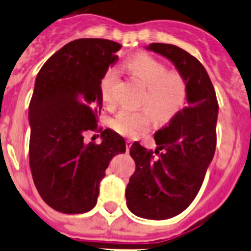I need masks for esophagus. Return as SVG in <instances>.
I'll return each instance as SVG.
<instances>
[{
    "instance_id": "obj_1",
    "label": "esophagus",
    "mask_w": 251,
    "mask_h": 251,
    "mask_svg": "<svg viewBox=\"0 0 251 251\" xmlns=\"http://www.w3.org/2000/svg\"><path fill=\"white\" fill-rule=\"evenodd\" d=\"M132 144H133V140L132 139H127V140H126V147H127V150L130 149Z\"/></svg>"
}]
</instances>
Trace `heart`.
<instances>
[{
    "mask_svg": "<svg viewBox=\"0 0 251 251\" xmlns=\"http://www.w3.org/2000/svg\"><path fill=\"white\" fill-rule=\"evenodd\" d=\"M123 68L143 86L138 104L145 109H121L109 123L114 132L126 137H137L150 126L149 113L155 121L163 122L173 118L185 106L188 85L185 76L178 71H168L165 64L147 54H138L128 59ZM117 82V71L108 69L100 83L102 100L107 107L114 106Z\"/></svg>",
    "mask_w": 251,
    "mask_h": 251,
    "instance_id": "obj_1",
    "label": "heart"
}]
</instances>
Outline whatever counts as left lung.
Masks as SVG:
<instances>
[{"instance_id": "8db88e82", "label": "left lung", "mask_w": 251, "mask_h": 251, "mask_svg": "<svg viewBox=\"0 0 251 251\" xmlns=\"http://www.w3.org/2000/svg\"><path fill=\"white\" fill-rule=\"evenodd\" d=\"M148 50L173 61L188 85L187 106L154 135V155L138 142L130 147L135 171L126 190L127 206L147 219L173 218L199 193L217 144L218 102L204 66L181 48L151 43Z\"/></svg>"}]
</instances>
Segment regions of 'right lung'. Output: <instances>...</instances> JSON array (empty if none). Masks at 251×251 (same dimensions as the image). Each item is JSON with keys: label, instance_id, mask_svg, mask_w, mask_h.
I'll use <instances>...</instances> for the list:
<instances>
[{"label": "right lung", "instance_id": "1", "mask_svg": "<svg viewBox=\"0 0 251 251\" xmlns=\"http://www.w3.org/2000/svg\"><path fill=\"white\" fill-rule=\"evenodd\" d=\"M121 48L108 39H76L50 56L38 73L29 103L30 171L43 201L61 213L94 208L109 161L126 151L121 135L97 129L100 83L118 60ZM87 130H99L102 142L86 145Z\"/></svg>", "mask_w": 251, "mask_h": 251}]
</instances>
